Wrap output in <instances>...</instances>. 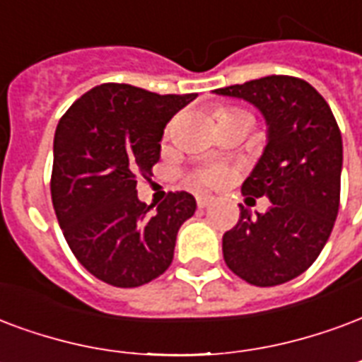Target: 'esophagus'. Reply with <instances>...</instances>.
<instances>
[{
	"mask_svg": "<svg viewBox=\"0 0 362 362\" xmlns=\"http://www.w3.org/2000/svg\"><path fill=\"white\" fill-rule=\"evenodd\" d=\"M213 202H215V197H213V195H197V205H199L202 209L209 207Z\"/></svg>",
	"mask_w": 362,
	"mask_h": 362,
	"instance_id": "esophagus-1",
	"label": "esophagus"
}]
</instances>
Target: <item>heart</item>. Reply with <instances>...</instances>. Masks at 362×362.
<instances>
[{
    "mask_svg": "<svg viewBox=\"0 0 362 362\" xmlns=\"http://www.w3.org/2000/svg\"><path fill=\"white\" fill-rule=\"evenodd\" d=\"M240 113V109H222L218 111V119L226 117V115ZM228 168L224 165H205V167L197 168L189 180L194 182L195 186H209V188H215V186H222L224 182L228 180Z\"/></svg>",
    "mask_w": 362,
    "mask_h": 362,
    "instance_id": "obj_1",
    "label": "heart"
}]
</instances>
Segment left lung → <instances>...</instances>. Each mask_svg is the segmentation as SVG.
<instances>
[{"label":"left lung","instance_id":"obj_1","mask_svg":"<svg viewBox=\"0 0 362 362\" xmlns=\"http://www.w3.org/2000/svg\"><path fill=\"white\" fill-rule=\"evenodd\" d=\"M242 98L264 115L269 144L243 195L270 199L263 215L240 205V221L222 235L228 269L269 288L290 282L317 261L339 209L341 132L330 105L301 78L272 74L215 90Z\"/></svg>","mask_w":362,"mask_h":362}]
</instances>
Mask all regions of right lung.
I'll list each match as a JSON object with an SVG mask.
<instances>
[{
  "instance_id": "right-lung-1",
  "label": "right lung",
  "mask_w": 362,
  "mask_h": 362,
  "mask_svg": "<svg viewBox=\"0 0 362 362\" xmlns=\"http://www.w3.org/2000/svg\"><path fill=\"white\" fill-rule=\"evenodd\" d=\"M195 98L107 82L59 120L53 209L74 257L101 282L138 288L173 263L178 228L195 213L194 195L170 192L151 211L138 199L136 184L159 160L168 120Z\"/></svg>"
}]
</instances>
